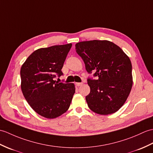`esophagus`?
<instances>
[{
	"label": "esophagus",
	"mask_w": 153,
	"mask_h": 153,
	"mask_svg": "<svg viewBox=\"0 0 153 153\" xmlns=\"http://www.w3.org/2000/svg\"><path fill=\"white\" fill-rule=\"evenodd\" d=\"M76 85H77V86H81V85H83V83H76Z\"/></svg>",
	"instance_id": "esophagus-1"
}]
</instances>
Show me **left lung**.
<instances>
[{
	"mask_svg": "<svg viewBox=\"0 0 153 153\" xmlns=\"http://www.w3.org/2000/svg\"><path fill=\"white\" fill-rule=\"evenodd\" d=\"M76 53L88 74L94 72L97 79L88 77L91 92L86 97L88 108L100 115L115 113L122 107L132 87V63L119 46L108 40L81 42Z\"/></svg>",
	"mask_w": 153,
	"mask_h": 153,
	"instance_id": "left-lung-1",
	"label": "left lung"
}]
</instances>
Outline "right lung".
Here are the masks:
<instances>
[{"label":"right lung","instance_id":"obj_1","mask_svg":"<svg viewBox=\"0 0 153 153\" xmlns=\"http://www.w3.org/2000/svg\"><path fill=\"white\" fill-rule=\"evenodd\" d=\"M72 44L40 48L28 56L21 68V90L38 114L54 119L68 109L75 93L74 83L58 82Z\"/></svg>","mask_w":153,"mask_h":153}]
</instances>
